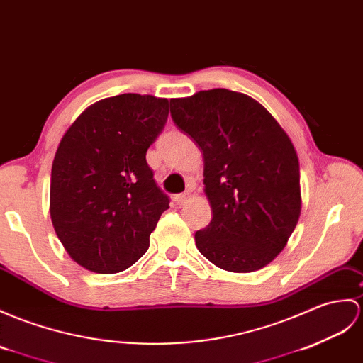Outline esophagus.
Here are the masks:
<instances>
[{
	"instance_id": "1",
	"label": "esophagus",
	"mask_w": 363,
	"mask_h": 363,
	"mask_svg": "<svg viewBox=\"0 0 363 363\" xmlns=\"http://www.w3.org/2000/svg\"><path fill=\"white\" fill-rule=\"evenodd\" d=\"M189 198H190V191H185V193H181V195H176L174 201L178 202L179 206H182V204H185V202L189 201Z\"/></svg>"
}]
</instances>
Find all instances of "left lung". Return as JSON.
I'll return each mask as SVG.
<instances>
[{"instance_id": "8db88e82", "label": "left lung", "mask_w": 363, "mask_h": 363, "mask_svg": "<svg viewBox=\"0 0 363 363\" xmlns=\"http://www.w3.org/2000/svg\"><path fill=\"white\" fill-rule=\"evenodd\" d=\"M204 157L212 221L196 247L229 272H254L284 249L301 212L300 165L288 134L252 97L224 88L170 100Z\"/></svg>"}]
</instances>
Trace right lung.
<instances>
[{
	"mask_svg": "<svg viewBox=\"0 0 363 363\" xmlns=\"http://www.w3.org/2000/svg\"><path fill=\"white\" fill-rule=\"evenodd\" d=\"M168 100L121 94L92 104L63 134L50 172V220L69 257L96 274L133 266L170 207L147 164Z\"/></svg>",
	"mask_w": 363,
	"mask_h": 363,
	"instance_id": "add662e5",
	"label": "right lung"
}]
</instances>
